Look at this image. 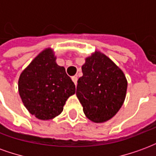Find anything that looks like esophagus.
<instances>
[{"instance_id":"esophagus-1","label":"esophagus","mask_w":156,"mask_h":156,"mask_svg":"<svg viewBox=\"0 0 156 156\" xmlns=\"http://www.w3.org/2000/svg\"><path fill=\"white\" fill-rule=\"evenodd\" d=\"M72 80H73V82L74 83L75 85H77V82H78V78H77L76 76H73V77H72Z\"/></svg>"}]
</instances>
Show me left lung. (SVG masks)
Instances as JSON below:
<instances>
[{
  "label": "left lung",
  "mask_w": 156,
  "mask_h": 156,
  "mask_svg": "<svg viewBox=\"0 0 156 156\" xmlns=\"http://www.w3.org/2000/svg\"><path fill=\"white\" fill-rule=\"evenodd\" d=\"M82 72L76 95L85 116L94 123L111 119L126 97L128 82L124 72L98 50L85 58Z\"/></svg>",
  "instance_id": "8db88e82"
}]
</instances>
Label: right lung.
Segmentation results:
<instances>
[{"mask_svg":"<svg viewBox=\"0 0 156 156\" xmlns=\"http://www.w3.org/2000/svg\"><path fill=\"white\" fill-rule=\"evenodd\" d=\"M53 49L45 48L21 73L18 92L26 108L41 120H51L61 114L75 85L64 67L57 63Z\"/></svg>","mask_w":156,"mask_h":156,"instance_id":"obj_1","label":"right lung"}]
</instances>
